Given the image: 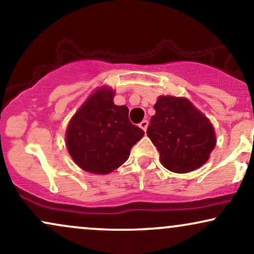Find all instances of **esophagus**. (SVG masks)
Here are the masks:
<instances>
[{"instance_id":"1","label":"esophagus","mask_w":254,"mask_h":254,"mask_svg":"<svg viewBox=\"0 0 254 254\" xmlns=\"http://www.w3.org/2000/svg\"><path fill=\"white\" fill-rule=\"evenodd\" d=\"M148 124H149V123H148V121H147V119H144V121H142L141 123H139V127H141V129L143 130L144 132H145V131H147Z\"/></svg>"}]
</instances>
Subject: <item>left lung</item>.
Listing matches in <instances>:
<instances>
[{
    "label": "left lung",
    "instance_id": "8db88e82",
    "mask_svg": "<svg viewBox=\"0 0 254 254\" xmlns=\"http://www.w3.org/2000/svg\"><path fill=\"white\" fill-rule=\"evenodd\" d=\"M147 135L164 167L188 173L205 164L216 145L214 127L186 98L161 95L154 105Z\"/></svg>",
    "mask_w": 254,
    "mask_h": 254
}]
</instances>
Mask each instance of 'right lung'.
<instances>
[{
	"label": "right lung",
	"instance_id": "obj_1",
	"mask_svg": "<svg viewBox=\"0 0 254 254\" xmlns=\"http://www.w3.org/2000/svg\"><path fill=\"white\" fill-rule=\"evenodd\" d=\"M109 87L95 90L72 116L65 141L74 162L83 171L109 174L123 165L132 145L144 135L129 121V109L113 103Z\"/></svg>",
	"mask_w": 254,
	"mask_h": 254
}]
</instances>
